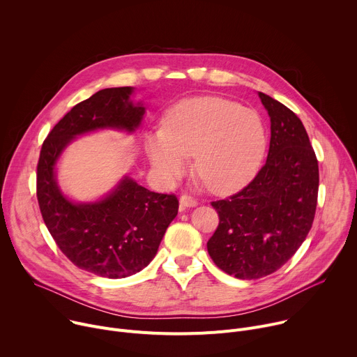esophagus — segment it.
Here are the masks:
<instances>
[{
    "instance_id": "obj_1",
    "label": "esophagus",
    "mask_w": 357,
    "mask_h": 357,
    "mask_svg": "<svg viewBox=\"0 0 357 357\" xmlns=\"http://www.w3.org/2000/svg\"><path fill=\"white\" fill-rule=\"evenodd\" d=\"M179 203H181L182 208H196V206H197V202H196L193 197L188 196V195L181 196Z\"/></svg>"
}]
</instances>
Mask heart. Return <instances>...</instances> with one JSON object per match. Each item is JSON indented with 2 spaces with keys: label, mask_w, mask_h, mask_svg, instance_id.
<instances>
[{
  "label": "heart",
  "mask_w": 357,
  "mask_h": 357,
  "mask_svg": "<svg viewBox=\"0 0 357 357\" xmlns=\"http://www.w3.org/2000/svg\"><path fill=\"white\" fill-rule=\"evenodd\" d=\"M268 146L261 116L220 97L181 100L162 130L145 138L148 161L164 185L174 183L195 155V171L219 195L240 190L256 176Z\"/></svg>",
  "instance_id": "b5f03b06"
}]
</instances>
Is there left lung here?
Here are the masks:
<instances>
[{
  "instance_id": "1",
  "label": "left lung",
  "mask_w": 357,
  "mask_h": 357,
  "mask_svg": "<svg viewBox=\"0 0 357 357\" xmlns=\"http://www.w3.org/2000/svg\"><path fill=\"white\" fill-rule=\"evenodd\" d=\"M271 139L266 165L243 190L212 202L219 226L208 241L215 264L238 280L281 268L307 238L317 211L319 169L298 116L259 91Z\"/></svg>"
}]
</instances>
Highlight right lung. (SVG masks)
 <instances>
[{
    "label": "right lung",
    "mask_w": 357,
    "mask_h": 357,
    "mask_svg": "<svg viewBox=\"0 0 357 357\" xmlns=\"http://www.w3.org/2000/svg\"><path fill=\"white\" fill-rule=\"evenodd\" d=\"M134 87H110L76 105L45 139L38 162L36 196L43 222L65 256L79 268L105 278L139 273L155 257L178 215L174 195L151 192L124 175L105 196L70 199L56 179L65 149L80 135L139 128L145 106L132 101Z\"/></svg>",
    "instance_id": "right-lung-1"
}]
</instances>
